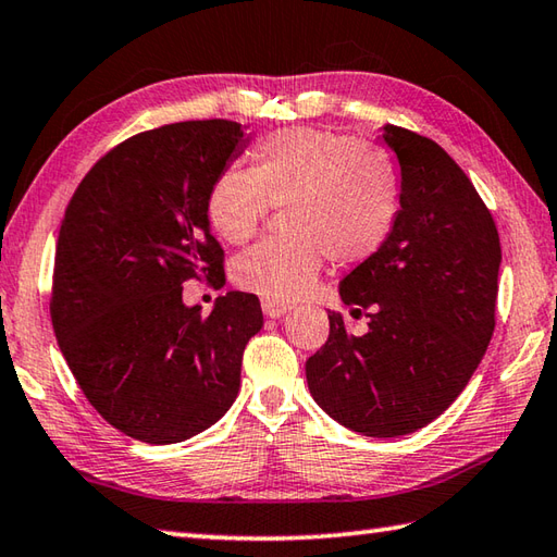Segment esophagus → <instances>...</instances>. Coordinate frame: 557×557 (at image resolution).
Masks as SVG:
<instances>
[{"mask_svg": "<svg viewBox=\"0 0 557 557\" xmlns=\"http://www.w3.org/2000/svg\"><path fill=\"white\" fill-rule=\"evenodd\" d=\"M262 312H264L267 317H271V320H276V317H283L286 312H290V305H288V302H276V300L264 298V300H262Z\"/></svg>", "mask_w": 557, "mask_h": 557, "instance_id": "34e87169", "label": "esophagus"}]
</instances>
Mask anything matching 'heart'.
Masks as SVG:
<instances>
[{
  "mask_svg": "<svg viewBox=\"0 0 557 557\" xmlns=\"http://www.w3.org/2000/svg\"><path fill=\"white\" fill-rule=\"evenodd\" d=\"M271 207H286L288 235L237 257L233 281L262 298L293 302L310 290L326 257L354 267L380 252L401 207L399 170L387 151L354 136L278 129L257 146L255 168H225L207 197L213 233L233 245L247 243Z\"/></svg>",
  "mask_w": 557,
  "mask_h": 557,
  "instance_id": "obj_1",
  "label": "heart"
}]
</instances>
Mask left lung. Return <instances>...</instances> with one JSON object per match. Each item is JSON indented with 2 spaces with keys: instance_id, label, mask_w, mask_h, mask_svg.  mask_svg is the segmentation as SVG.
<instances>
[{
  "instance_id": "obj_1",
  "label": "left lung",
  "mask_w": 557,
  "mask_h": 557,
  "mask_svg": "<svg viewBox=\"0 0 557 557\" xmlns=\"http://www.w3.org/2000/svg\"><path fill=\"white\" fill-rule=\"evenodd\" d=\"M401 168V209L387 243L342 281V300L368 312L348 334L329 312V338L305 362L312 399L368 437L433 423L467 387L495 329L503 252L491 211L433 139L384 124Z\"/></svg>"
}]
</instances>
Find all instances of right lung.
Here are the masks:
<instances>
[{
    "label": "right lung",
    "mask_w": 557,
    "mask_h": 557,
    "mask_svg": "<svg viewBox=\"0 0 557 557\" xmlns=\"http://www.w3.org/2000/svg\"><path fill=\"white\" fill-rule=\"evenodd\" d=\"M247 144L231 120L141 132L88 170L64 211L57 344L90 406L149 445L195 437L228 411L264 324L252 293L228 290L207 317L183 300L189 278L225 283L207 197Z\"/></svg>",
    "instance_id": "obj_1"
}]
</instances>
